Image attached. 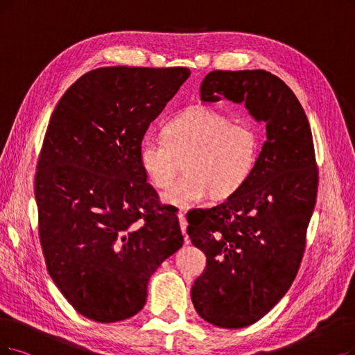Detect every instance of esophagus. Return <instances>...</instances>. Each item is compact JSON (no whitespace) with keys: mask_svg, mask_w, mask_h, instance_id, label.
<instances>
[{"mask_svg":"<svg viewBox=\"0 0 355 355\" xmlns=\"http://www.w3.org/2000/svg\"><path fill=\"white\" fill-rule=\"evenodd\" d=\"M178 218H179V224H180V230H182V233H183V234H187L188 221H187L185 214H183V212H179V214H178ZM185 240H187V243H188V237H185Z\"/></svg>","mask_w":355,"mask_h":355,"instance_id":"34e87169","label":"esophagus"}]
</instances>
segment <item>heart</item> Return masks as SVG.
<instances>
[{"label": "heart", "instance_id": "heart-1", "mask_svg": "<svg viewBox=\"0 0 355 355\" xmlns=\"http://www.w3.org/2000/svg\"><path fill=\"white\" fill-rule=\"evenodd\" d=\"M261 154V134L250 122H233L212 109L198 106L170 121L164 135H147L139 164L155 188L168 187L185 160V178L163 195L164 204L189 209L211 195L227 198L250 179Z\"/></svg>", "mask_w": 355, "mask_h": 355}]
</instances>
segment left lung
I'll return each mask as SVG.
<instances>
[{
	"instance_id": "8db88e82",
	"label": "left lung",
	"mask_w": 355,
	"mask_h": 355,
	"mask_svg": "<svg viewBox=\"0 0 355 355\" xmlns=\"http://www.w3.org/2000/svg\"><path fill=\"white\" fill-rule=\"evenodd\" d=\"M201 101L243 103L266 126L250 179L212 208L188 216V234L207 257L192 303L220 328H245L263 318L299 271L316 204L318 168L310 125L287 84L263 69L211 71Z\"/></svg>"
}]
</instances>
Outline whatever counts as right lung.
I'll return each instance as SVG.
<instances>
[{
  "mask_svg": "<svg viewBox=\"0 0 355 355\" xmlns=\"http://www.w3.org/2000/svg\"><path fill=\"white\" fill-rule=\"evenodd\" d=\"M189 76L183 67L96 68L52 113L35 179L40 245L55 286L87 319L137 315L150 277L183 245L139 147Z\"/></svg>",
  "mask_w": 355,
  "mask_h": 355,
  "instance_id": "add662e5",
  "label": "right lung"
}]
</instances>
